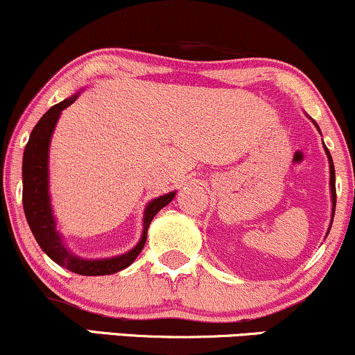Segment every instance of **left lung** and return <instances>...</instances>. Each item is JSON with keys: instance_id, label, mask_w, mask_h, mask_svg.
<instances>
[{"instance_id": "left-lung-1", "label": "left lung", "mask_w": 355, "mask_h": 355, "mask_svg": "<svg viewBox=\"0 0 355 355\" xmlns=\"http://www.w3.org/2000/svg\"><path fill=\"white\" fill-rule=\"evenodd\" d=\"M313 123L315 125V129L319 130V125L313 121ZM321 132V130H319ZM324 144V142H322ZM324 150H326V155H327V160H329V175H331V178H329V185H331V202H332V211H331V225H329L327 228V233L326 236L331 232V226H332V220H334V213H336V170H334V162H332V157H331V152L327 150V147L324 145Z\"/></svg>"}]
</instances>
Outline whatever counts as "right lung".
Listing matches in <instances>:
<instances>
[{
	"label": "right lung",
	"instance_id": "obj_1",
	"mask_svg": "<svg viewBox=\"0 0 355 355\" xmlns=\"http://www.w3.org/2000/svg\"><path fill=\"white\" fill-rule=\"evenodd\" d=\"M80 92H83V89L62 102H59V104L53 105L48 112L42 115L41 121L36 123L31 135H29L26 148H24L23 153V207L28 225L31 228L34 238H36L37 245L54 263L76 272V275L105 276L125 270L127 266H130L135 261V258L142 251L145 241H147V232L153 216L172 202L177 191L157 196V198L147 203L144 211L142 236H140L139 243L127 253L101 259H85L72 253L64 243L62 234L59 233L53 205H51L49 145L55 123L61 117V112L66 107H69L71 104H74Z\"/></svg>",
	"mask_w": 355,
	"mask_h": 355
}]
</instances>
